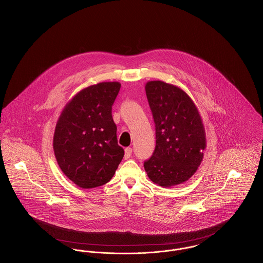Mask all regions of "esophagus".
I'll return each instance as SVG.
<instances>
[{"instance_id": "1", "label": "esophagus", "mask_w": 263, "mask_h": 263, "mask_svg": "<svg viewBox=\"0 0 263 263\" xmlns=\"http://www.w3.org/2000/svg\"><path fill=\"white\" fill-rule=\"evenodd\" d=\"M132 153H133V149L130 147L125 148V150H124V157H125V159L129 158L132 156Z\"/></svg>"}]
</instances>
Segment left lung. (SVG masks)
I'll list each match as a JSON object with an SVG mask.
<instances>
[{
	"instance_id": "1",
	"label": "left lung",
	"mask_w": 263,
	"mask_h": 263,
	"mask_svg": "<svg viewBox=\"0 0 263 263\" xmlns=\"http://www.w3.org/2000/svg\"><path fill=\"white\" fill-rule=\"evenodd\" d=\"M146 94L156 127V148L144 167L162 187L186 182L196 172L206 148L201 115L187 93L163 81H149Z\"/></svg>"
}]
</instances>
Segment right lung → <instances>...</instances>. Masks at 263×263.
Segmentation results:
<instances>
[{
    "instance_id": "add662e5",
    "label": "right lung",
    "mask_w": 263,
    "mask_h": 263,
    "mask_svg": "<svg viewBox=\"0 0 263 263\" xmlns=\"http://www.w3.org/2000/svg\"><path fill=\"white\" fill-rule=\"evenodd\" d=\"M120 86L119 82H102L82 89L57 121L54 156L63 173L79 187L106 184L123 158L111 114Z\"/></svg>"
}]
</instances>
